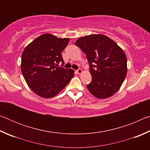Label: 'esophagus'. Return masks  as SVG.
Masks as SVG:
<instances>
[{
    "label": "esophagus",
    "mask_w": 150,
    "mask_h": 150,
    "mask_svg": "<svg viewBox=\"0 0 150 150\" xmlns=\"http://www.w3.org/2000/svg\"><path fill=\"white\" fill-rule=\"evenodd\" d=\"M76 72H77V73L78 75H80V74H81V73H83V71H82V69H79L78 70L76 71Z\"/></svg>",
    "instance_id": "obj_1"
}]
</instances>
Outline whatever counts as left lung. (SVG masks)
Masks as SVG:
<instances>
[{
  "instance_id": "obj_1",
  "label": "left lung",
  "mask_w": 150,
  "mask_h": 150,
  "mask_svg": "<svg viewBox=\"0 0 150 150\" xmlns=\"http://www.w3.org/2000/svg\"><path fill=\"white\" fill-rule=\"evenodd\" d=\"M87 55L92 81L87 87L98 98H106L120 89L127 74L125 53L103 34L81 37L75 42Z\"/></svg>"
}]
</instances>
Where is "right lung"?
<instances>
[{
	"label": "right lung",
	"instance_id": "add662e5",
	"mask_svg": "<svg viewBox=\"0 0 150 150\" xmlns=\"http://www.w3.org/2000/svg\"><path fill=\"white\" fill-rule=\"evenodd\" d=\"M69 38L44 34L29 44L22 54L21 71L29 87L43 98L60 93L74 76V70L59 67L64 64L62 52Z\"/></svg>",
	"mask_w": 150,
	"mask_h": 150
}]
</instances>
